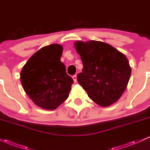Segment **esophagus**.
<instances>
[{
  "instance_id": "34e87169",
  "label": "esophagus",
  "mask_w": 150,
  "mask_h": 150,
  "mask_svg": "<svg viewBox=\"0 0 150 150\" xmlns=\"http://www.w3.org/2000/svg\"><path fill=\"white\" fill-rule=\"evenodd\" d=\"M73 81L75 82H77V76H76V75H73Z\"/></svg>"
}]
</instances>
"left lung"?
<instances>
[{
    "mask_svg": "<svg viewBox=\"0 0 150 150\" xmlns=\"http://www.w3.org/2000/svg\"><path fill=\"white\" fill-rule=\"evenodd\" d=\"M75 47L83 63L77 80L88 97L101 106L118 101L131 75L126 56L112 46L98 41H78Z\"/></svg>",
    "mask_w": 150,
    "mask_h": 150,
    "instance_id": "1",
    "label": "left lung"
}]
</instances>
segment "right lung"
Masks as SVG:
<instances>
[{"mask_svg": "<svg viewBox=\"0 0 150 150\" xmlns=\"http://www.w3.org/2000/svg\"><path fill=\"white\" fill-rule=\"evenodd\" d=\"M63 46L54 44L37 51L24 65L20 81L24 90L39 107L54 110L68 99L73 80L61 61Z\"/></svg>", "mask_w": 150, "mask_h": 150, "instance_id": "1", "label": "right lung"}]
</instances>
